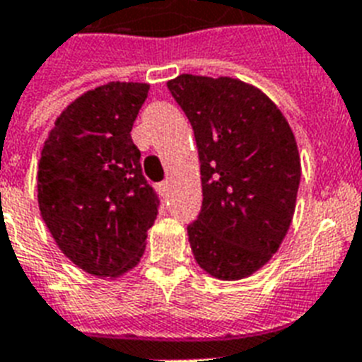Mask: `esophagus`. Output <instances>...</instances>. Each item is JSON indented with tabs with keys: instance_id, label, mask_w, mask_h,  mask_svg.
Returning a JSON list of instances; mask_svg holds the SVG:
<instances>
[{
	"instance_id": "34e87169",
	"label": "esophagus",
	"mask_w": 362,
	"mask_h": 362,
	"mask_svg": "<svg viewBox=\"0 0 362 362\" xmlns=\"http://www.w3.org/2000/svg\"><path fill=\"white\" fill-rule=\"evenodd\" d=\"M158 189H160L161 195H167V193H169V182L167 180L160 182V184H158Z\"/></svg>"
}]
</instances>
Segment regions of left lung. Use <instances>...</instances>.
<instances>
[{"label": "left lung", "instance_id": "obj_1", "mask_svg": "<svg viewBox=\"0 0 362 362\" xmlns=\"http://www.w3.org/2000/svg\"><path fill=\"white\" fill-rule=\"evenodd\" d=\"M167 89L201 160L202 206L187 225L193 257L217 279L247 277L292 223L301 178L292 130L262 90L240 79L180 74Z\"/></svg>", "mask_w": 362, "mask_h": 362}]
</instances>
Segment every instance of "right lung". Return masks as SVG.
<instances>
[{"label":"right lung","instance_id":"obj_1","mask_svg":"<svg viewBox=\"0 0 362 362\" xmlns=\"http://www.w3.org/2000/svg\"><path fill=\"white\" fill-rule=\"evenodd\" d=\"M148 83L111 81L55 120L38 163V208L59 249L83 272L117 277L139 262L160 197L132 128Z\"/></svg>","mask_w":362,"mask_h":362}]
</instances>
